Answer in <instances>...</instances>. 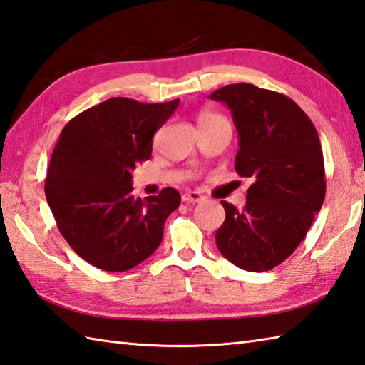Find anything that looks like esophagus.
<instances>
[{"mask_svg":"<svg viewBox=\"0 0 365 365\" xmlns=\"http://www.w3.org/2000/svg\"><path fill=\"white\" fill-rule=\"evenodd\" d=\"M204 196L197 191H185L182 195V201L183 202H201Z\"/></svg>","mask_w":365,"mask_h":365,"instance_id":"obj_1","label":"esophagus"}]
</instances>
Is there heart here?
<instances>
[{
    "label": "heart",
    "instance_id": "obj_1",
    "mask_svg": "<svg viewBox=\"0 0 365 365\" xmlns=\"http://www.w3.org/2000/svg\"><path fill=\"white\" fill-rule=\"evenodd\" d=\"M223 121H226L225 117H221L220 113H215V112H212V110L202 109L201 112L197 113V126L199 128L212 126V125H217V123H223Z\"/></svg>",
    "mask_w": 365,
    "mask_h": 365
}]
</instances>
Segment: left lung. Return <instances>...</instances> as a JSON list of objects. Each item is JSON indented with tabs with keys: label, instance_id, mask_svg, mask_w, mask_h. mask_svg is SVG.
Returning <instances> with one entry per match:
<instances>
[{
	"label": "left lung",
	"instance_id": "1",
	"mask_svg": "<svg viewBox=\"0 0 365 365\" xmlns=\"http://www.w3.org/2000/svg\"><path fill=\"white\" fill-rule=\"evenodd\" d=\"M232 112L239 133L235 170L252 177L244 210L226 201L215 234L220 253L248 272L289 258L324 202V160L312 120L291 98L252 83L213 91Z\"/></svg>",
	"mask_w": 365,
	"mask_h": 365
}]
</instances>
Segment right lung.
<instances>
[{
	"mask_svg": "<svg viewBox=\"0 0 365 365\" xmlns=\"http://www.w3.org/2000/svg\"><path fill=\"white\" fill-rule=\"evenodd\" d=\"M110 98L63 128L46 177V197L69 247L107 272L145 261L163 240L180 195L133 196L131 170L152 156L153 135L178 106Z\"/></svg>",
	"mask_w": 365,
	"mask_h": 365,
	"instance_id": "obj_1",
	"label": "right lung"
}]
</instances>
